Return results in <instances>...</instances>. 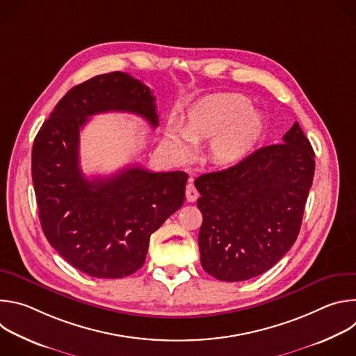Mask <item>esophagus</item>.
Wrapping results in <instances>:
<instances>
[{
  "label": "esophagus",
  "mask_w": 356,
  "mask_h": 356,
  "mask_svg": "<svg viewBox=\"0 0 356 356\" xmlns=\"http://www.w3.org/2000/svg\"><path fill=\"white\" fill-rule=\"evenodd\" d=\"M198 195H200L198 190L195 188V186H194L193 181L190 180V181L187 183V186H186V198H187V201H188V202H194V201L198 198Z\"/></svg>",
  "instance_id": "34e87169"
}]
</instances>
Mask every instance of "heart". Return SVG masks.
I'll use <instances>...</instances> for the list:
<instances>
[{"mask_svg":"<svg viewBox=\"0 0 356 356\" xmlns=\"http://www.w3.org/2000/svg\"><path fill=\"white\" fill-rule=\"evenodd\" d=\"M264 117L249 107L242 94H216L202 98L187 114L184 125L172 122L166 140L181 159L193 156L195 142L211 139L214 162L234 165L245 159L259 142Z\"/></svg>","mask_w":356,"mask_h":356,"instance_id":"heart-1","label":"heart"}]
</instances>
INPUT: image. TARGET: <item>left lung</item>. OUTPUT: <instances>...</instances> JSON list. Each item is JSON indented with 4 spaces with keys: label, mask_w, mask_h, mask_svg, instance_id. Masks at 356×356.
<instances>
[{
    "label": "left lung",
    "mask_w": 356,
    "mask_h": 356,
    "mask_svg": "<svg viewBox=\"0 0 356 356\" xmlns=\"http://www.w3.org/2000/svg\"><path fill=\"white\" fill-rule=\"evenodd\" d=\"M314 169L312 143L294 122L282 143L197 177L202 269L221 282H242L276 265L300 232Z\"/></svg>",
    "instance_id": "left-lung-1"
}]
</instances>
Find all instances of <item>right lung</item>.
<instances>
[{"label":"right lung","instance_id":"add662e5","mask_svg":"<svg viewBox=\"0 0 356 356\" xmlns=\"http://www.w3.org/2000/svg\"><path fill=\"white\" fill-rule=\"evenodd\" d=\"M110 111L159 125L149 87L113 72L67 91L32 149V181L46 239L72 266L98 279H121L142 268L150 235L183 206L188 179L179 170L152 173L131 166L88 180L80 169V129L88 117Z\"/></svg>","mask_w":356,"mask_h":356}]
</instances>
